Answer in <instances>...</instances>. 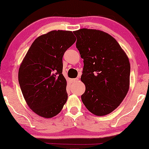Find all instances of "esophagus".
<instances>
[{"label": "esophagus", "mask_w": 149, "mask_h": 149, "mask_svg": "<svg viewBox=\"0 0 149 149\" xmlns=\"http://www.w3.org/2000/svg\"><path fill=\"white\" fill-rule=\"evenodd\" d=\"M72 83H76L79 81V78H75V79H72Z\"/></svg>", "instance_id": "34e87169"}]
</instances>
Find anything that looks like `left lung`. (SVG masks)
Masks as SVG:
<instances>
[{
  "label": "left lung",
  "instance_id": "1",
  "mask_svg": "<svg viewBox=\"0 0 149 149\" xmlns=\"http://www.w3.org/2000/svg\"><path fill=\"white\" fill-rule=\"evenodd\" d=\"M73 33L84 63L81 77L85 85L83 103L93 115H108L119 107L129 90V59L108 33L87 28Z\"/></svg>",
  "mask_w": 149,
  "mask_h": 149
}]
</instances>
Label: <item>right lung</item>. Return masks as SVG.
Instances as JSON below:
<instances>
[{
    "mask_svg": "<svg viewBox=\"0 0 149 149\" xmlns=\"http://www.w3.org/2000/svg\"><path fill=\"white\" fill-rule=\"evenodd\" d=\"M75 41L72 32L53 30L36 38L22 61L18 72L20 88L27 104L38 115L54 117L66 102L62 58Z\"/></svg>",
    "mask_w": 149,
    "mask_h": 149,
    "instance_id": "add662e5",
    "label": "right lung"
}]
</instances>
